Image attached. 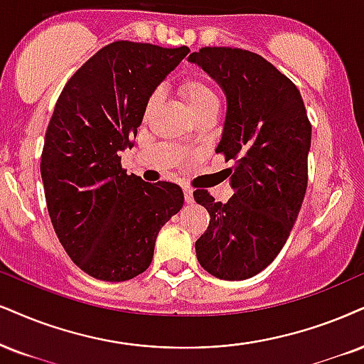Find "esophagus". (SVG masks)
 <instances>
[{
  "instance_id": "obj_1",
  "label": "esophagus",
  "mask_w": 364,
  "mask_h": 364,
  "mask_svg": "<svg viewBox=\"0 0 364 364\" xmlns=\"http://www.w3.org/2000/svg\"><path fill=\"white\" fill-rule=\"evenodd\" d=\"M183 199H186L187 204L194 203V194H192V191L187 189V187H183Z\"/></svg>"
}]
</instances>
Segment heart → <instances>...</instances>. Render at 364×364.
Returning <instances> with one entry per match:
<instances>
[{
	"mask_svg": "<svg viewBox=\"0 0 364 364\" xmlns=\"http://www.w3.org/2000/svg\"><path fill=\"white\" fill-rule=\"evenodd\" d=\"M181 94H182L183 101L187 102V107H189L192 116H194L196 113H199V111L205 109V107L219 105L218 96L214 94L213 89H210L208 84L203 82V80H199V79L183 80V82L181 84ZM160 97H161L160 89L148 97L146 106H145L146 116L155 109L156 105L160 102Z\"/></svg>",
	"mask_w": 364,
	"mask_h": 364,
	"instance_id": "obj_1",
	"label": "heart"
}]
</instances>
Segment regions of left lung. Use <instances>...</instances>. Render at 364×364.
Instances as JSON below:
<instances>
[{"instance_id":"obj_1","label":"left lung","mask_w":364,"mask_h":364,"mask_svg":"<svg viewBox=\"0 0 364 364\" xmlns=\"http://www.w3.org/2000/svg\"><path fill=\"white\" fill-rule=\"evenodd\" d=\"M226 96L216 151L235 160L226 204L196 191L208 209L197 262L221 280H246L270 264L289 240L307 189L312 128L299 89L258 53L205 47L189 55Z\"/></svg>"}]
</instances>
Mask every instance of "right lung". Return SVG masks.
<instances>
[{"label": "right lung", "mask_w": 364, "mask_h": 364, "mask_svg": "<svg viewBox=\"0 0 364 364\" xmlns=\"http://www.w3.org/2000/svg\"><path fill=\"white\" fill-rule=\"evenodd\" d=\"M191 50L114 42L75 73L45 133V199L58 241L82 272L124 282L154 259L160 228L183 205L170 182L148 183L121 168L148 97Z\"/></svg>", "instance_id": "1"}]
</instances>
